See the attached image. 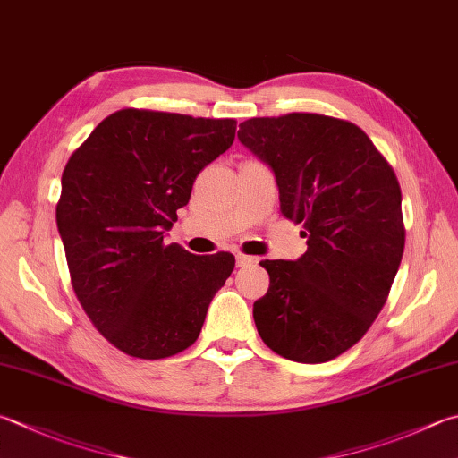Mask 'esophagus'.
I'll list each match as a JSON object with an SVG mask.
<instances>
[{"mask_svg": "<svg viewBox=\"0 0 458 458\" xmlns=\"http://www.w3.org/2000/svg\"><path fill=\"white\" fill-rule=\"evenodd\" d=\"M253 263H257V257H251V255H243V253H237V265H239V267L253 265Z\"/></svg>", "mask_w": 458, "mask_h": 458, "instance_id": "obj_1", "label": "esophagus"}]
</instances>
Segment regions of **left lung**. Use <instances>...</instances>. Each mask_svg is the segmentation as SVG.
<instances>
[{
	"instance_id": "1",
	"label": "left lung",
	"mask_w": 458,
	"mask_h": 458,
	"mask_svg": "<svg viewBox=\"0 0 458 458\" xmlns=\"http://www.w3.org/2000/svg\"><path fill=\"white\" fill-rule=\"evenodd\" d=\"M239 141L273 169L281 213L303 223L297 261H261L269 291L253 318L263 343L327 363L363 339L389 297L404 249L401 185L363 129L321 114L253 117Z\"/></svg>"
}]
</instances>
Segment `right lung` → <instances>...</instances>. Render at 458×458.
<instances>
[{"label":"right lung","instance_id":"add662e5","mask_svg":"<svg viewBox=\"0 0 458 458\" xmlns=\"http://www.w3.org/2000/svg\"><path fill=\"white\" fill-rule=\"evenodd\" d=\"M235 119L119 109L77 148L55 207L69 277L85 315L115 349L165 359L197 341L211 299L235 267L197 257L163 229L195 177L235 140Z\"/></svg>","mask_w":458,"mask_h":458}]
</instances>
